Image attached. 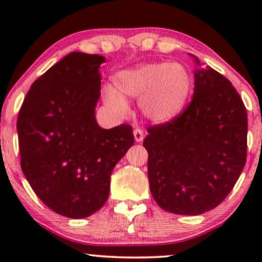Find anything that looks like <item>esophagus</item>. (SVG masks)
Returning a JSON list of instances; mask_svg holds the SVG:
<instances>
[{
    "instance_id": "1",
    "label": "esophagus",
    "mask_w": 262,
    "mask_h": 262,
    "mask_svg": "<svg viewBox=\"0 0 262 262\" xmlns=\"http://www.w3.org/2000/svg\"><path fill=\"white\" fill-rule=\"evenodd\" d=\"M133 134H134V139H135V141H137V143H141V141H143L144 133H143V130H141V129H139V128L134 129Z\"/></svg>"
}]
</instances>
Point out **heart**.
Here are the masks:
<instances>
[{
  "label": "heart",
  "instance_id": "1",
  "mask_svg": "<svg viewBox=\"0 0 262 262\" xmlns=\"http://www.w3.org/2000/svg\"><path fill=\"white\" fill-rule=\"evenodd\" d=\"M114 86L104 87L107 103L119 114L128 112L124 97L139 98L141 113L154 123L175 119L185 108L192 77L181 62H146L114 75Z\"/></svg>",
  "mask_w": 262,
  "mask_h": 262
}]
</instances>
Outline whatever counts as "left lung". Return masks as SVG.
Segmentation results:
<instances>
[{"label": "left lung", "mask_w": 262, "mask_h": 262, "mask_svg": "<svg viewBox=\"0 0 262 262\" xmlns=\"http://www.w3.org/2000/svg\"><path fill=\"white\" fill-rule=\"evenodd\" d=\"M196 64L191 103L173 121L150 127L143 143L152 197L181 215L221 204L246 162L248 116L239 93L214 69Z\"/></svg>", "instance_id": "1"}]
</instances>
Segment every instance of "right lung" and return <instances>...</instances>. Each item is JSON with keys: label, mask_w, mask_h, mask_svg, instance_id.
<instances>
[{"label": "right lung", "mask_w": 262, "mask_h": 262, "mask_svg": "<svg viewBox=\"0 0 262 262\" xmlns=\"http://www.w3.org/2000/svg\"><path fill=\"white\" fill-rule=\"evenodd\" d=\"M106 58L73 52L33 82L17 121L20 167L35 194L58 214L80 219L110 196L111 173L133 145L132 127L96 121Z\"/></svg>", "instance_id": "1"}]
</instances>
